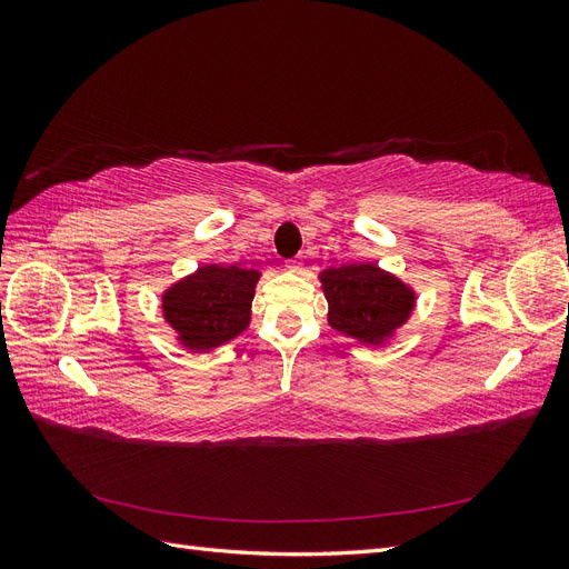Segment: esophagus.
<instances>
[{
	"mask_svg": "<svg viewBox=\"0 0 569 569\" xmlns=\"http://www.w3.org/2000/svg\"><path fill=\"white\" fill-rule=\"evenodd\" d=\"M284 268L289 272H301L303 270V261H301V258H289V261L284 263Z\"/></svg>",
	"mask_w": 569,
	"mask_h": 569,
	"instance_id": "obj_1",
	"label": "esophagus"
}]
</instances>
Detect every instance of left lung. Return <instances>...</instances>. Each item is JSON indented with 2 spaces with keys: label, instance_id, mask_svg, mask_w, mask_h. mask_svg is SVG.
Returning a JSON list of instances; mask_svg holds the SVG:
<instances>
[{
  "label": "left lung",
  "instance_id": "left-lung-1",
  "mask_svg": "<svg viewBox=\"0 0 569 569\" xmlns=\"http://www.w3.org/2000/svg\"><path fill=\"white\" fill-rule=\"evenodd\" d=\"M332 330L372 347L385 341L410 318L416 291L375 263H347L320 272Z\"/></svg>",
  "mask_w": 569,
  "mask_h": 569
}]
</instances>
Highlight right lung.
<instances>
[{
	"label": "right lung",
	"instance_id": "1",
	"mask_svg": "<svg viewBox=\"0 0 569 569\" xmlns=\"http://www.w3.org/2000/svg\"><path fill=\"white\" fill-rule=\"evenodd\" d=\"M261 272L239 266H201L163 291L166 322L189 351H211L242 335Z\"/></svg>",
	"mask_w": 569,
	"mask_h": 569
}]
</instances>
